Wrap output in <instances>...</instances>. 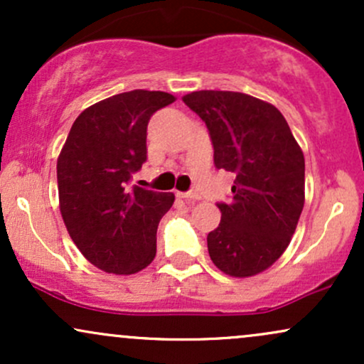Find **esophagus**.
Segmentation results:
<instances>
[{
	"label": "esophagus",
	"mask_w": 364,
	"mask_h": 364,
	"mask_svg": "<svg viewBox=\"0 0 364 364\" xmlns=\"http://www.w3.org/2000/svg\"><path fill=\"white\" fill-rule=\"evenodd\" d=\"M179 198L186 200V202H196L200 198V195L196 191H186V193H178Z\"/></svg>",
	"instance_id": "1"
}]
</instances>
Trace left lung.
<instances>
[{
    "label": "left lung",
    "instance_id": "left-lung-1",
    "mask_svg": "<svg viewBox=\"0 0 364 364\" xmlns=\"http://www.w3.org/2000/svg\"><path fill=\"white\" fill-rule=\"evenodd\" d=\"M183 102L205 121L217 169L236 176L231 203L208 232L210 260L245 279L263 272L291 243L304 207V156L281 111L229 90H198Z\"/></svg>",
    "mask_w": 364,
    "mask_h": 364
}]
</instances>
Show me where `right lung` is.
I'll return each mask as SVG.
<instances>
[{
  "label": "right lung",
  "mask_w": 364,
  "mask_h": 364,
  "mask_svg": "<svg viewBox=\"0 0 364 364\" xmlns=\"http://www.w3.org/2000/svg\"><path fill=\"white\" fill-rule=\"evenodd\" d=\"M176 101L161 90H129L92 104L75 119L58 156L60 212L70 237L107 274L144 270L156 257L157 225L174 193L128 181L147 159L150 116Z\"/></svg>",
  "instance_id": "1"
}]
</instances>
